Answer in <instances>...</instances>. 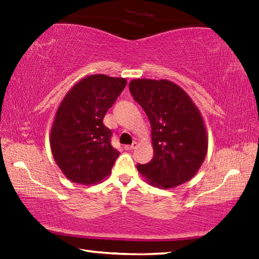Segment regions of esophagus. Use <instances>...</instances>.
<instances>
[{
	"label": "esophagus",
	"instance_id": "esophagus-1",
	"mask_svg": "<svg viewBox=\"0 0 259 259\" xmlns=\"http://www.w3.org/2000/svg\"><path fill=\"white\" fill-rule=\"evenodd\" d=\"M136 147H137V143H133V144H131V145H125L124 146V148H125V150L126 151H131V150H135V148Z\"/></svg>",
	"mask_w": 259,
	"mask_h": 259
}]
</instances>
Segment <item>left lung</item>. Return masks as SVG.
Segmentation results:
<instances>
[{"instance_id":"left-lung-1","label":"left lung","mask_w":259,"mask_h":259,"mask_svg":"<svg viewBox=\"0 0 259 259\" xmlns=\"http://www.w3.org/2000/svg\"><path fill=\"white\" fill-rule=\"evenodd\" d=\"M134 99L145 111L152 126L154 154L146 164H137L148 184L172 188L194 177L207 155L204 122L181 87L168 80L137 78L129 83Z\"/></svg>"}]
</instances>
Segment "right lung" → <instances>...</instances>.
<instances>
[{
	"label": "right lung",
	"instance_id": "obj_1",
	"mask_svg": "<svg viewBox=\"0 0 259 259\" xmlns=\"http://www.w3.org/2000/svg\"><path fill=\"white\" fill-rule=\"evenodd\" d=\"M125 84L122 77L87 76L68 91L57 109L51 152L73 183L94 185L111 174L120 152L112 146V131L103 120Z\"/></svg>",
	"mask_w": 259,
	"mask_h": 259
}]
</instances>
